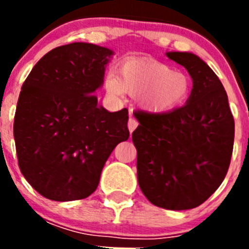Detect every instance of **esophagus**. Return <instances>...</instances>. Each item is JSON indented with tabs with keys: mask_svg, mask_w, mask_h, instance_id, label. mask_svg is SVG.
I'll return each instance as SVG.
<instances>
[{
	"mask_svg": "<svg viewBox=\"0 0 249 249\" xmlns=\"http://www.w3.org/2000/svg\"><path fill=\"white\" fill-rule=\"evenodd\" d=\"M127 126H128V129H129V132H133L136 129V127L138 126V123H137V121L135 120V118H132V117H129V120H128V124H127Z\"/></svg>",
	"mask_w": 249,
	"mask_h": 249,
	"instance_id": "1",
	"label": "esophagus"
}]
</instances>
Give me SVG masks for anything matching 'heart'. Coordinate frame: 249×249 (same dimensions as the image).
<instances>
[{
	"label": "heart",
	"instance_id": "heart-1",
	"mask_svg": "<svg viewBox=\"0 0 249 249\" xmlns=\"http://www.w3.org/2000/svg\"><path fill=\"white\" fill-rule=\"evenodd\" d=\"M105 89L112 98L123 93L138 97V105L149 113H167L178 108L192 89L191 78L160 61L143 58L127 59L108 74Z\"/></svg>",
	"mask_w": 249,
	"mask_h": 249
}]
</instances>
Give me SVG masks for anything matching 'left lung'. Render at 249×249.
Here are the masks:
<instances>
[{
	"label": "left lung",
	"mask_w": 249,
	"mask_h": 249,
	"mask_svg": "<svg viewBox=\"0 0 249 249\" xmlns=\"http://www.w3.org/2000/svg\"><path fill=\"white\" fill-rule=\"evenodd\" d=\"M192 78L186 105L167 113H140L132 141L141 191L155 206L196 208L221 186L231 163L234 120L217 74L191 52H166Z\"/></svg>",
	"instance_id": "obj_1"
}]
</instances>
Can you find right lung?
<instances>
[{
    "label": "right lung",
    "instance_id": "add662e5",
    "mask_svg": "<svg viewBox=\"0 0 249 249\" xmlns=\"http://www.w3.org/2000/svg\"><path fill=\"white\" fill-rule=\"evenodd\" d=\"M113 54L92 43L59 46L22 85L13 123L18 166L46 198L89 197L114 147L128 140V111L108 112L94 96Z\"/></svg>",
    "mask_w": 249,
    "mask_h": 249
}]
</instances>
